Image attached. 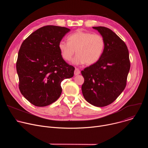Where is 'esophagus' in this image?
Here are the masks:
<instances>
[{"label": "esophagus", "mask_w": 148, "mask_h": 148, "mask_svg": "<svg viewBox=\"0 0 148 148\" xmlns=\"http://www.w3.org/2000/svg\"><path fill=\"white\" fill-rule=\"evenodd\" d=\"M80 74V71L78 69H75V70H74V75H79Z\"/></svg>", "instance_id": "1"}]
</instances>
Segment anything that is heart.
Instances as JSON below:
<instances>
[{"mask_svg":"<svg viewBox=\"0 0 148 148\" xmlns=\"http://www.w3.org/2000/svg\"><path fill=\"white\" fill-rule=\"evenodd\" d=\"M68 41L59 42V50L62 58L67 61L71 59L76 51L77 54L72 62L77 65L95 64L101 58L105 47V41L101 35L82 30L70 34Z\"/></svg>","mask_w":148,"mask_h":148,"instance_id":"b5f03b06","label":"heart"}]
</instances>
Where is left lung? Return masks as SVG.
I'll return each instance as SVG.
<instances>
[{"label": "left lung", "mask_w": 148, "mask_h": 148, "mask_svg": "<svg viewBox=\"0 0 148 148\" xmlns=\"http://www.w3.org/2000/svg\"><path fill=\"white\" fill-rule=\"evenodd\" d=\"M103 37L105 47L101 58L81 71L84 82L81 87L85 99L95 107L112 103L124 90L130 70L128 47L111 29L93 27Z\"/></svg>", "instance_id": "1"}]
</instances>
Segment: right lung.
Listing matches in <instances>:
<instances>
[{"mask_svg": "<svg viewBox=\"0 0 148 148\" xmlns=\"http://www.w3.org/2000/svg\"><path fill=\"white\" fill-rule=\"evenodd\" d=\"M70 29L57 26L42 27L26 38L16 62L19 90L37 107H46L61 95V82L73 77L74 67L62 58L58 43Z\"/></svg>", "mask_w": 148, "mask_h": 148, "instance_id": "add662e5", "label": "right lung"}]
</instances>
